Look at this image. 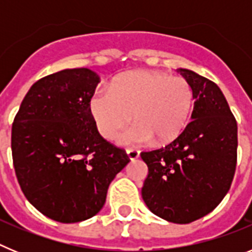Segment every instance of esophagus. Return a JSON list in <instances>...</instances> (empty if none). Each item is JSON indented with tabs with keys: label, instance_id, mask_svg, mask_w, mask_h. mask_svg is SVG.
<instances>
[{
	"label": "esophagus",
	"instance_id": "obj_1",
	"mask_svg": "<svg viewBox=\"0 0 252 252\" xmlns=\"http://www.w3.org/2000/svg\"><path fill=\"white\" fill-rule=\"evenodd\" d=\"M126 154H127V158L130 160H136L140 157V151L135 150V149H128V150H126Z\"/></svg>",
	"mask_w": 252,
	"mask_h": 252
}]
</instances>
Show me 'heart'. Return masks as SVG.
I'll return each mask as SVG.
<instances>
[{
    "mask_svg": "<svg viewBox=\"0 0 252 252\" xmlns=\"http://www.w3.org/2000/svg\"><path fill=\"white\" fill-rule=\"evenodd\" d=\"M194 103L192 84L183 77L136 70L115 78L110 88L97 87L90 95V112L104 139L113 137L131 119L135 122L116 136L120 145L168 144L183 132Z\"/></svg>",
    "mask_w": 252,
    "mask_h": 252,
    "instance_id": "heart-1",
    "label": "heart"
}]
</instances>
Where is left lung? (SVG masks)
<instances>
[{"label": "left lung", "mask_w": 252, "mask_h": 252, "mask_svg": "<svg viewBox=\"0 0 252 252\" xmlns=\"http://www.w3.org/2000/svg\"><path fill=\"white\" fill-rule=\"evenodd\" d=\"M178 72L192 84V122L165 148L141 153L149 168L142 199L154 215L190 223L221 203L237 161V122L220 87L189 69Z\"/></svg>", "instance_id": "8db88e82"}]
</instances>
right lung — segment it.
<instances>
[{
	"instance_id": "right-lung-1",
	"label": "right lung",
	"mask_w": 252,
	"mask_h": 252,
	"mask_svg": "<svg viewBox=\"0 0 252 252\" xmlns=\"http://www.w3.org/2000/svg\"><path fill=\"white\" fill-rule=\"evenodd\" d=\"M98 82L87 68L46 75L31 86L13 120L11 149L21 190L62 223L97 215L111 182L130 161L99 135L91 116L88 101Z\"/></svg>"
}]
</instances>
